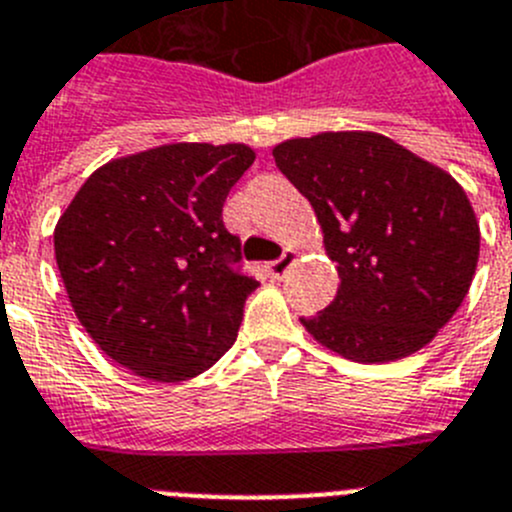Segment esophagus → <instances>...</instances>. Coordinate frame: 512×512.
<instances>
[{"instance_id":"esophagus-1","label":"esophagus","mask_w":512,"mask_h":512,"mask_svg":"<svg viewBox=\"0 0 512 512\" xmlns=\"http://www.w3.org/2000/svg\"><path fill=\"white\" fill-rule=\"evenodd\" d=\"M293 262H296V252L285 250L283 255L278 257V260L267 265V270H270V275H273V278H283V275L288 273V267L293 265Z\"/></svg>"}]
</instances>
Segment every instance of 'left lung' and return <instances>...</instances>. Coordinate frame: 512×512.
<instances>
[{
	"label": "left lung",
	"instance_id": "8db88e82",
	"mask_svg": "<svg viewBox=\"0 0 512 512\" xmlns=\"http://www.w3.org/2000/svg\"><path fill=\"white\" fill-rule=\"evenodd\" d=\"M275 165L311 201L339 270L336 298L301 324L354 362L426 347L457 313L480 227L449 173L375 132L280 142Z\"/></svg>",
	"mask_w": 512,
	"mask_h": 512
}]
</instances>
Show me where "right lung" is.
Returning a JSON list of instances; mask_svg holds the SVG:
<instances>
[{"label": "right lung", "instance_id": "add662e5", "mask_svg": "<svg viewBox=\"0 0 512 512\" xmlns=\"http://www.w3.org/2000/svg\"><path fill=\"white\" fill-rule=\"evenodd\" d=\"M247 145L178 142L99 168L55 227L71 306L114 362L155 382L209 370L237 339L257 280L224 201Z\"/></svg>", "mask_w": 512, "mask_h": 512}]
</instances>
